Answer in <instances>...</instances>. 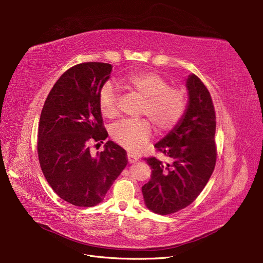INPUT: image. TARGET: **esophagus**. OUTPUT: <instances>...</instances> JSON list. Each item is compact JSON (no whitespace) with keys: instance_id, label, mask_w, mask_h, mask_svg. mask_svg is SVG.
<instances>
[{"instance_id":"34e87169","label":"esophagus","mask_w":263,"mask_h":263,"mask_svg":"<svg viewBox=\"0 0 263 263\" xmlns=\"http://www.w3.org/2000/svg\"><path fill=\"white\" fill-rule=\"evenodd\" d=\"M128 162L129 163H135V162H137V158L134 157L132 154H128Z\"/></svg>"}]
</instances>
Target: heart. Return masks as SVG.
Segmentation results:
<instances>
[{
    "instance_id": "b5f03b06",
    "label": "heart",
    "mask_w": 263,
    "mask_h": 263,
    "mask_svg": "<svg viewBox=\"0 0 263 263\" xmlns=\"http://www.w3.org/2000/svg\"><path fill=\"white\" fill-rule=\"evenodd\" d=\"M120 83L143 100L140 116L147 117L159 132L172 130L182 118L186 108L184 90L170 86L168 81L158 72L129 74L122 78ZM99 108L105 118L112 119L118 115V98L109 83L100 90ZM110 136L131 153H140L151 136L150 123L146 119L120 121L110 128Z\"/></svg>"
}]
</instances>
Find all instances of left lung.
Listing matches in <instances>:
<instances>
[{
	"mask_svg": "<svg viewBox=\"0 0 263 263\" xmlns=\"http://www.w3.org/2000/svg\"><path fill=\"white\" fill-rule=\"evenodd\" d=\"M185 86L189 99L182 118L155 145L168 161L145 159L153 171L142 186L144 201L150 211L161 215L175 213L194 201L216 162V117L210 92L193 73Z\"/></svg>",
	"mask_w": 263,
	"mask_h": 263,
	"instance_id": "1",
	"label": "left lung"
}]
</instances>
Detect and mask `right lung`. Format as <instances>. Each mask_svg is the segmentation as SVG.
I'll return each mask as SVG.
<instances>
[{"label": "right lung", "mask_w": 263, "mask_h": 263, "mask_svg": "<svg viewBox=\"0 0 263 263\" xmlns=\"http://www.w3.org/2000/svg\"><path fill=\"white\" fill-rule=\"evenodd\" d=\"M113 66L83 63L58 80L41 110L38 158L48 183L65 201L92 206L103 200L110 185L127 166V153L107 141L92 156L91 141L108 136L99 108V93Z\"/></svg>", "instance_id": "right-lung-1"}]
</instances>
